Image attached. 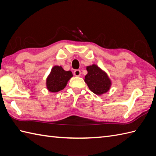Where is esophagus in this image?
<instances>
[{
	"label": "esophagus",
	"instance_id": "34e87169",
	"mask_svg": "<svg viewBox=\"0 0 156 156\" xmlns=\"http://www.w3.org/2000/svg\"><path fill=\"white\" fill-rule=\"evenodd\" d=\"M73 74L76 77H79L81 75V71L79 70V69H76V70L74 71Z\"/></svg>",
	"mask_w": 156,
	"mask_h": 156
}]
</instances>
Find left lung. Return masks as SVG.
I'll use <instances>...</instances> for the list:
<instances>
[{"mask_svg":"<svg viewBox=\"0 0 156 156\" xmlns=\"http://www.w3.org/2000/svg\"><path fill=\"white\" fill-rule=\"evenodd\" d=\"M87 71L85 82L93 93L99 95L109 91L112 82L105 72L96 65L87 67Z\"/></svg>","mask_w":156,"mask_h":156,"instance_id":"obj_1","label":"left lung"}]
</instances>
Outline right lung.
<instances>
[{"label":"right lung","instance_id":"obj_1","mask_svg":"<svg viewBox=\"0 0 156 156\" xmlns=\"http://www.w3.org/2000/svg\"><path fill=\"white\" fill-rule=\"evenodd\" d=\"M73 77L72 72L66 71L61 66H55L47 79V87L49 91L55 93L63 89L68 81Z\"/></svg>","mask_w":156,"mask_h":156}]
</instances>
